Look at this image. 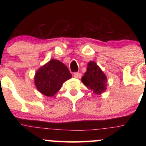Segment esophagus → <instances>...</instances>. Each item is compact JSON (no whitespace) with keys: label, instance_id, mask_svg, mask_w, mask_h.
Returning a JSON list of instances; mask_svg holds the SVG:
<instances>
[{"label":"esophagus","instance_id":"1","mask_svg":"<svg viewBox=\"0 0 146 146\" xmlns=\"http://www.w3.org/2000/svg\"><path fill=\"white\" fill-rule=\"evenodd\" d=\"M73 75H74V77L75 78H78V79L81 78V77H82V74L80 73H75Z\"/></svg>","mask_w":146,"mask_h":146}]
</instances>
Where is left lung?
<instances>
[{
    "instance_id": "obj_1",
    "label": "left lung",
    "mask_w": 146,
    "mask_h": 146,
    "mask_svg": "<svg viewBox=\"0 0 146 146\" xmlns=\"http://www.w3.org/2000/svg\"><path fill=\"white\" fill-rule=\"evenodd\" d=\"M82 82L88 89L97 95H101L106 90V75L94 61H90L87 64L86 73L82 78Z\"/></svg>"
}]
</instances>
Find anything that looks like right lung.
Returning <instances> with one entry per match:
<instances>
[{
  "label": "right lung",
  "instance_id": "right-lung-1",
  "mask_svg": "<svg viewBox=\"0 0 146 146\" xmlns=\"http://www.w3.org/2000/svg\"><path fill=\"white\" fill-rule=\"evenodd\" d=\"M71 78L64 64L52 59L38 68L34 76V83L40 93L46 97H53L64 82Z\"/></svg>",
  "mask_w": 146,
  "mask_h": 146
}]
</instances>
